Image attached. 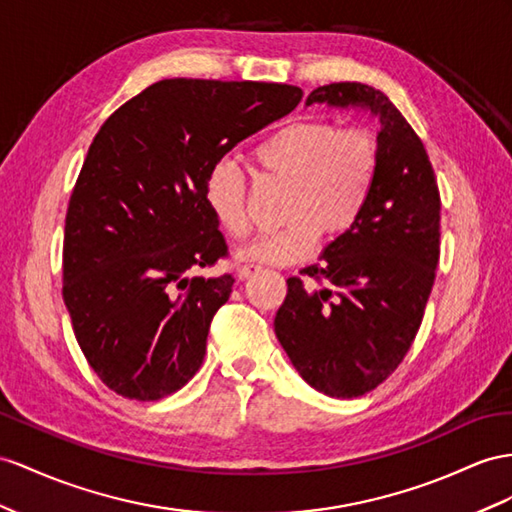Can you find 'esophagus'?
I'll return each mask as SVG.
<instances>
[{
  "label": "esophagus",
  "instance_id": "esophagus-1",
  "mask_svg": "<svg viewBox=\"0 0 512 512\" xmlns=\"http://www.w3.org/2000/svg\"><path fill=\"white\" fill-rule=\"evenodd\" d=\"M255 272H259V266H253V264H244V266L235 268V274H238L240 281H244V279H248V277H253Z\"/></svg>",
  "mask_w": 512,
  "mask_h": 512
}]
</instances>
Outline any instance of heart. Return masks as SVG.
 <instances>
[{
  "instance_id": "1",
  "label": "heart",
  "mask_w": 512,
  "mask_h": 512,
  "mask_svg": "<svg viewBox=\"0 0 512 512\" xmlns=\"http://www.w3.org/2000/svg\"><path fill=\"white\" fill-rule=\"evenodd\" d=\"M251 160L259 175L287 183L285 225L240 251V259L287 266L307 259L322 235L339 240L355 229L376 186L381 140L370 127H339L331 119L292 121L257 142ZM205 205L231 238H246V179L231 162L205 177Z\"/></svg>"
}]
</instances>
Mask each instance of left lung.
<instances>
[{
    "label": "left lung",
    "mask_w": 512,
    "mask_h": 512,
    "mask_svg": "<svg viewBox=\"0 0 512 512\" xmlns=\"http://www.w3.org/2000/svg\"><path fill=\"white\" fill-rule=\"evenodd\" d=\"M311 103L376 114L381 168L355 229L300 270L322 290L287 279L274 333L313 389L357 398L396 372L422 324L439 264L441 196L422 138L381 90L335 82L313 90Z\"/></svg>",
    "instance_id": "obj_1"
}]
</instances>
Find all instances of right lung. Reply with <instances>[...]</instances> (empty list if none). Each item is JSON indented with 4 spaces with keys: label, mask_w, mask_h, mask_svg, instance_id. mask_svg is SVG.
Returning <instances> with one entry per match:
<instances>
[{
    "label": "right lung",
    "mask_w": 512,
    "mask_h": 512,
    "mask_svg": "<svg viewBox=\"0 0 512 512\" xmlns=\"http://www.w3.org/2000/svg\"><path fill=\"white\" fill-rule=\"evenodd\" d=\"M300 99L287 84L175 77L97 131L64 220L62 298L88 365L114 393L160 400L199 372L235 283L227 272L190 277L229 255L205 177Z\"/></svg>",
    "instance_id": "1"
}]
</instances>
